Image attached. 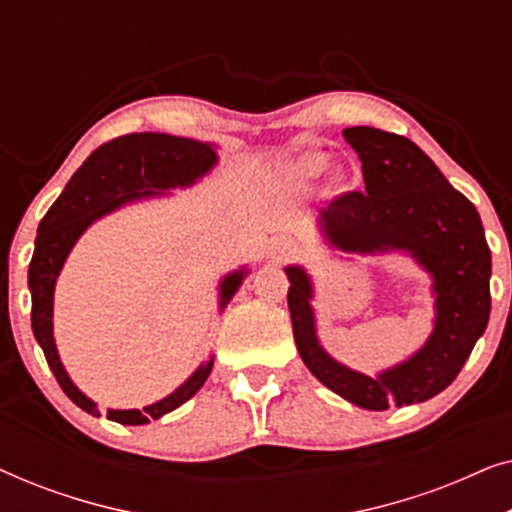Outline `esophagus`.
<instances>
[{
    "label": "esophagus",
    "mask_w": 512,
    "mask_h": 512,
    "mask_svg": "<svg viewBox=\"0 0 512 512\" xmlns=\"http://www.w3.org/2000/svg\"><path fill=\"white\" fill-rule=\"evenodd\" d=\"M270 256L277 258V261H282V258H289L296 254V244H293L291 240H286V237H275V240L270 242Z\"/></svg>",
    "instance_id": "esophagus-1"
}]
</instances>
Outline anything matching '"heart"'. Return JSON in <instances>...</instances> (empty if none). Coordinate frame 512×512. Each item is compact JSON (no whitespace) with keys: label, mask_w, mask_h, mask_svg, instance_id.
<instances>
[{"label":"heart","mask_w":512,"mask_h":512,"mask_svg":"<svg viewBox=\"0 0 512 512\" xmlns=\"http://www.w3.org/2000/svg\"><path fill=\"white\" fill-rule=\"evenodd\" d=\"M305 167H307V170H310V172H319L321 167H324V160H321V158H307V160H305Z\"/></svg>","instance_id":"b5f03b06"}]
</instances>
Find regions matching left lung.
Here are the masks:
<instances>
[{
  "mask_svg": "<svg viewBox=\"0 0 512 512\" xmlns=\"http://www.w3.org/2000/svg\"><path fill=\"white\" fill-rule=\"evenodd\" d=\"M359 153L366 191H349L321 209L326 240L342 251H408L433 277L436 321L408 361L368 377L342 366L319 345L312 282L286 268L289 312L300 359L335 394L366 410L429 401L450 387L485 333L492 296V254L478 209L408 137L356 125L342 132Z\"/></svg>",
  "mask_w": 512,
  "mask_h": 512,
  "instance_id": "1",
  "label": "left lung"
}]
</instances>
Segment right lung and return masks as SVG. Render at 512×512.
<instances>
[{"mask_svg": "<svg viewBox=\"0 0 512 512\" xmlns=\"http://www.w3.org/2000/svg\"><path fill=\"white\" fill-rule=\"evenodd\" d=\"M216 165V151L212 144L195 142L186 137L160 135V132H132L102 144L86 158L74 177L69 179L65 191L53 202L39 223L34 254L27 272V284L32 291V331L39 347L44 349L48 368L62 391L79 405L81 410L100 417L97 405L86 394L76 389L62 366L53 340V291L62 265L76 240L90 223L102 219L104 214L128 205V202L163 195L167 188L191 186L202 174ZM247 270H235L223 277L219 284V305L233 298L237 286L242 284ZM214 361L195 370L177 391L163 401L146 405L144 410H107V417L118 424H146L167 412L177 410L188 398L198 394L202 384L212 373Z\"/></svg>", "mask_w": 512, "mask_h": 512, "instance_id": "add662e5", "label": "right lung"}]
</instances>
